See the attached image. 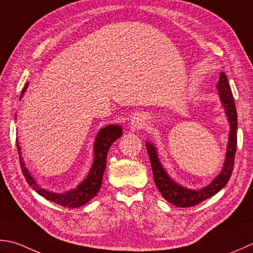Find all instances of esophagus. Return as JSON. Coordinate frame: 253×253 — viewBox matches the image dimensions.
<instances>
[{
    "label": "esophagus",
    "mask_w": 253,
    "mask_h": 253,
    "mask_svg": "<svg viewBox=\"0 0 253 253\" xmlns=\"http://www.w3.org/2000/svg\"><path fill=\"white\" fill-rule=\"evenodd\" d=\"M131 126L135 127V128H140L143 125V122H142V118L140 115H136L132 117L131 120Z\"/></svg>",
    "instance_id": "1"
}]
</instances>
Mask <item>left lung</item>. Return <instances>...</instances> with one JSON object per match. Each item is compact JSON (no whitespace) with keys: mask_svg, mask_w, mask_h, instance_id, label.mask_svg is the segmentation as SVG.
Returning a JSON list of instances; mask_svg holds the SVG:
<instances>
[{"mask_svg":"<svg viewBox=\"0 0 253 253\" xmlns=\"http://www.w3.org/2000/svg\"><path fill=\"white\" fill-rule=\"evenodd\" d=\"M217 90L219 92L221 102L224 104L225 111L230 123V132H229V141L227 147L226 160L224 168L220 174L212 181L210 185L199 191L187 190L177 185L173 182L170 176H168L167 172L163 170L161 163L158 159L156 148L150 142L146 143L148 155L150 158V163L153 173V180L158 189L161 192L162 196L170 202L171 204L179 207H192L201 202L210 199L211 196L218 193L224 187L227 182L229 181L232 170L235 165V156L237 150V110L235 106V101L232 97V93L230 90L228 80L224 72L220 73L218 83H217Z\"/></svg>","mask_w":253,"mask_h":253,"instance_id":"1","label":"left lung"}]
</instances>
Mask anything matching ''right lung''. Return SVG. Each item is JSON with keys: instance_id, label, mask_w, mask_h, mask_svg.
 Returning a JSON list of instances; mask_svg holds the SVG:
<instances>
[{"instance_id": "1", "label": "right lung", "mask_w": 253, "mask_h": 253, "mask_svg": "<svg viewBox=\"0 0 253 253\" xmlns=\"http://www.w3.org/2000/svg\"><path fill=\"white\" fill-rule=\"evenodd\" d=\"M28 83L23 88L21 96L26 91V87ZM123 135L122 127L118 125H110L105 128H103L97 133V137L95 139V145H94V162L92 166V169L88 173V175L85 180H84L80 185H79L76 190L69 191L64 194H56V193L48 192L46 190L39 187L35 180L29 174L26 168L24 166V162L21 157V148L17 143V151L19 155V161H21V168L23 171V174L26 179L27 183L31 185L33 189L36 191L39 195H42L44 199L51 201L56 204L61 205L63 207H69V209H76V207H80L84 204H86L88 201H91L94 196L97 194L100 191V187L102 185L103 174L106 168V158L107 152L110 150V147L112 143L118 139Z\"/></svg>"}]
</instances>
